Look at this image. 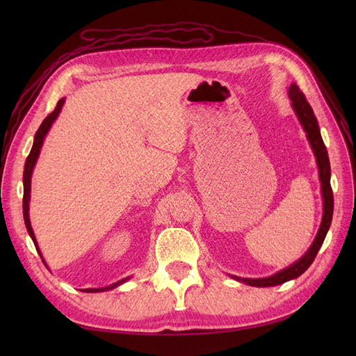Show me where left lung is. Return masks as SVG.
<instances>
[{
	"label": "left lung",
	"mask_w": 356,
	"mask_h": 356,
	"mask_svg": "<svg viewBox=\"0 0 356 356\" xmlns=\"http://www.w3.org/2000/svg\"><path fill=\"white\" fill-rule=\"evenodd\" d=\"M289 98L291 102H293V108L298 117L300 123L303 124V129L307 134V139L312 145V149L316 156V161H318V168H319V179H321V188H322V197H324V217H322V222L319 232L316 234V238L312 243V246L309 248V251L300 258L297 263H294L293 266H289L285 270L279 272L273 276L268 277H263V279H241L236 277L238 281H242L246 285L251 286H275L279 284H284L289 279H296L298 277L301 273H305L309 266L314 263L315 257L319 251V248L324 243V239L327 236V232L331 225V220H332V209H334V197H332V188L330 184V159H328V153L324 141H322V136L319 132V126H318V120L314 114V110H312L310 104L307 102L306 96L303 95V92L300 90V88L297 84H291L289 88Z\"/></svg>",
	"instance_id": "left-lung-1"
}]
</instances>
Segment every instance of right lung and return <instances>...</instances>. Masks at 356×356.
I'll return each mask as SVG.
<instances>
[{
  "label": "right lung",
  "instance_id": "obj_1",
  "mask_svg": "<svg viewBox=\"0 0 356 356\" xmlns=\"http://www.w3.org/2000/svg\"><path fill=\"white\" fill-rule=\"evenodd\" d=\"M62 105H63V99H60V101L58 102L55 111H51V113L44 118V120H42V123L40 124L38 131H37V134H35V138H34V145H32V148H31V153H29V156H28V159H26V161H25V169H24V220H25L26 230H28V233H29V236H31V239L34 241V245H35V248H37V251H38L40 257H41V252H40L38 246H37V241H35L34 232H32L31 221H29V213H28V211H29V193H31V175H32V169H34V166H35V161H37V159H38L40 148H41V145H42V141H44V136H46V134L49 132V129H50L51 123L56 120L58 114H59L60 110H62ZM41 260H42V257H41ZM42 263H44V260H42ZM44 264H46V263H44ZM124 281H127V277H126V279H122V281H118V282H115V284H113V285H110V286H105V288H89V289H84V293H101V291H108V289H113V288L118 286L120 284H123Z\"/></svg>",
  "mask_w": 356,
  "mask_h": 356
}]
</instances>
